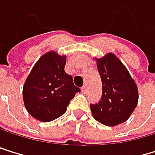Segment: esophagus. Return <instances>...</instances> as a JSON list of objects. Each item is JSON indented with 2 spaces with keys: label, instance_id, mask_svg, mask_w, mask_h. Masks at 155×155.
<instances>
[{
  "label": "esophagus",
  "instance_id": "obj_1",
  "mask_svg": "<svg viewBox=\"0 0 155 155\" xmlns=\"http://www.w3.org/2000/svg\"><path fill=\"white\" fill-rule=\"evenodd\" d=\"M81 90H82V92L84 93V94H86L87 93V86L86 85H84L83 87H82V89H81Z\"/></svg>",
  "mask_w": 155,
  "mask_h": 155
}]
</instances>
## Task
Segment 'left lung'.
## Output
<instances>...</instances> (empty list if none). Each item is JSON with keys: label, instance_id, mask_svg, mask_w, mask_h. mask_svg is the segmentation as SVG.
<instances>
[{"label": "left lung", "instance_id": "1", "mask_svg": "<svg viewBox=\"0 0 155 155\" xmlns=\"http://www.w3.org/2000/svg\"><path fill=\"white\" fill-rule=\"evenodd\" d=\"M95 60L102 83V97L97 104L90 105L91 112L97 122L116 127L127 121L138 105V86L114 53Z\"/></svg>", "mask_w": 155, "mask_h": 155}]
</instances>
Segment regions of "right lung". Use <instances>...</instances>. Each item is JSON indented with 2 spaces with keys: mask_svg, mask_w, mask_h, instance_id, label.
I'll return each instance as SVG.
<instances>
[{
  "mask_svg": "<svg viewBox=\"0 0 155 155\" xmlns=\"http://www.w3.org/2000/svg\"><path fill=\"white\" fill-rule=\"evenodd\" d=\"M66 56L49 51L34 64L23 85V101L36 120L51 122L65 114L71 99L80 91L65 71Z\"/></svg>",
  "mask_w": 155,
  "mask_h": 155,
  "instance_id": "1",
  "label": "right lung"
}]
</instances>
